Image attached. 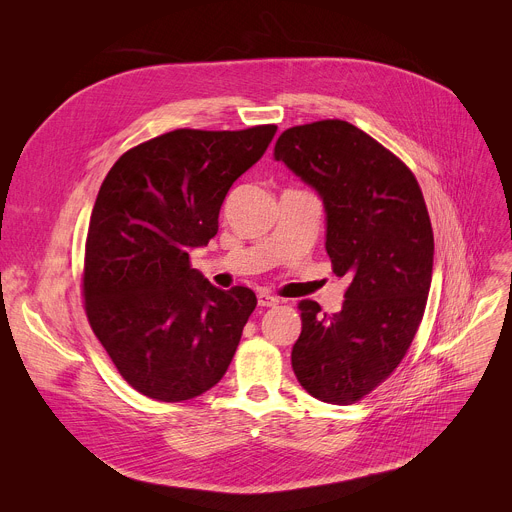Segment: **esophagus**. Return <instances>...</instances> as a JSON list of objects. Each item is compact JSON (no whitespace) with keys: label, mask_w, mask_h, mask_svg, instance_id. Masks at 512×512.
I'll list each match as a JSON object with an SVG mask.
<instances>
[{"label":"esophagus","mask_w":512,"mask_h":512,"mask_svg":"<svg viewBox=\"0 0 512 512\" xmlns=\"http://www.w3.org/2000/svg\"><path fill=\"white\" fill-rule=\"evenodd\" d=\"M257 302H259V306H275L277 302H280V298L273 296V294L267 292V290H259V292H257Z\"/></svg>","instance_id":"1"}]
</instances>
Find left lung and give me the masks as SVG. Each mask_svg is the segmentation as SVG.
<instances>
[{
	"label": "left lung",
	"instance_id": "1",
	"mask_svg": "<svg viewBox=\"0 0 512 512\" xmlns=\"http://www.w3.org/2000/svg\"><path fill=\"white\" fill-rule=\"evenodd\" d=\"M273 159L320 196L324 247L349 280L337 314L300 302L294 374L310 396L353 404L398 367L423 320L435 253L425 198L396 155L345 120L284 130Z\"/></svg>",
	"mask_w": 512,
	"mask_h": 512
}]
</instances>
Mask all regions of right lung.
I'll use <instances>...</instances> for the list:
<instances>
[{
  "label": "right lung",
  "instance_id": "obj_1",
  "mask_svg": "<svg viewBox=\"0 0 512 512\" xmlns=\"http://www.w3.org/2000/svg\"><path fill=\"white\" fill-rule=\"evenodd\" d=\"M277 126L179 128L126 151L91 210L83 296L91 329L120 376L161 402L216 386L257 306L220 290L190 253L218 232L220 206L267 151Z\"/></svg>",
  "mask_w": 512,
  "mask_h": 512
}]
</instances>
